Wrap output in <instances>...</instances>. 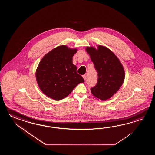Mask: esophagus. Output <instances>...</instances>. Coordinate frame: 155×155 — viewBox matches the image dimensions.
<instances>
[{
	"mask_svg": "<svg viewBox=\"0 0 155 155\" xmlns=\"http://www.w3.org/2000/svg\"><path fill=\"white\" fill-rule=\"evenodd\" d=\"M82 77H83V78H84V80H86V78H87V74H85V75H84L82 76Z\"/></svg>",
	"mask_w": 155,
	"mask_h": 155,
	"instance_id": "34e87169",
	"label": "esophagus"
}]
</instances>
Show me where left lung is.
<instances>
[{
    "label": "left lung",
    "mask_w": 155,
    "mask_h": 155,
    "mask_svg": "<svg viewBox=\"0 0 155 155\" xmlns=\"http://www.w3.org/2000/svg\"><path fill=\"white\" fill-rule=\"evenodd\" d=\"M86 51L90 56L97 73V82L91 88L96 97L106 100L112 97L123 84L125 72L121 63L108 48L99 45L98 49L87 47Z\"/></svg>",
    "instance_id": "obj_1"
}]
</instances>
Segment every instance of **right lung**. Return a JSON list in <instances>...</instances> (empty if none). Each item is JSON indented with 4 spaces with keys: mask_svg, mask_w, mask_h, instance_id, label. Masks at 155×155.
I'll return each mask as SVG.
<instances>
[{
    "mask_svg": "<svg viewBox=\"0 0 155 155\" xmlns=\"http://www.w3.org/2000/svg\"><path fill=\"white\" fill-rule=\"evenodd\" d=\"M77 50L65 45L58 46L41 60L36 71L40 89L51 99L60 100L69 95L76 86L85 81L76 73L73 56Z\"/></svg>",
    "mask_w": 155,
    "mask_h": 155,
    "instance_id": "1",
    "label": "right lung"
}]
</instances>
